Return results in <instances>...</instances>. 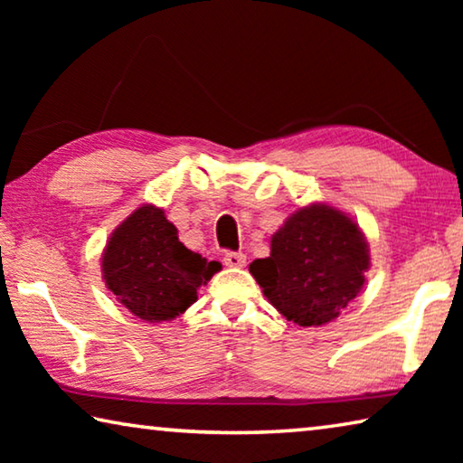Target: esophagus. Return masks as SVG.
I'll return each mask as SVG.
<instances>
[{
	"label": "esophagus",
	"mask_w": 463,
	"mask_h": 463,
	"mask_svg": "<svg viewBox=\"0 0 463 463\" xmlns=\"http://www.w3.org/2000/svg\"><path fill=\"white\" fill-rule=\"evenodd\" d=\"M247 263V257L242 253H237V250H229V253H224V265H229V268H245Z\"/></svg>",
	"instance_id": "34e87169"
}]
</instances>
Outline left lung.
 <instances>
[{
  "mask_svg": "<svg viewBox=\"0 0 463 463\" xmlns=\"http://www.w3.org/2000/svg\"><path fill=\"white\" fill-rule=\"evenodd\" d=\"M370 247L357 222L326 203L288 218L271 237V253L249 265L279 315L300 326L335 320L362 292Z\"/></svg>",
  "mask_w": 463,
  "mask_h": 463,
  "instance_id": "left-lung-1",
  "label": "left lung"
}]
</instances>
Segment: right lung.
<instances>
[{"mask_svg": "<svg viewBox=\"0 0 463 463\" xmlns=\"http://www.w3.org/2000/svg\"><path fill=\"white\" fill-rule=\"evenodd\" d=\"M221 269L177 239L161 208L145 203L112 232L101 255L109 292L146 323L174 320L198 300V289Z\"/></svg>", "mask_w": 463, "mask_h": 463, "instance_id": "obj_1", "label": "right lung"}]
</instances>
